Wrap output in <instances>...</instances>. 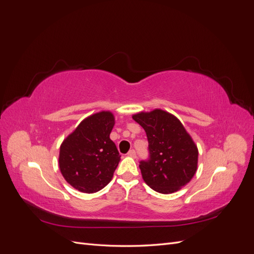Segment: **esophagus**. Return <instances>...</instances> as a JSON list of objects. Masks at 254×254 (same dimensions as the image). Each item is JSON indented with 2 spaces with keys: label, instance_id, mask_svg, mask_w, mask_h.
Returning <instances> with one entry per match:
<instances>
[{
  "label": "esophagus",
  "instance_id": "34e87169",
  "mask_svg": "<svg viewBox=\"0 0 254 254\" xmlns=\"http://www.w3.org/2000/svg\"><path fill=\"white\" fill-rule=\"evenodd\" d=\"M127 155H128L129 157H131V158H135V157H136V153H135V150H134V149L129 150Z\"/></svg>",
  "mask_w": 254,
  "mask_h": 254
}]
</instances>
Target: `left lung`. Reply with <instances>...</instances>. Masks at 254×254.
<instances>
[{"instance_id":"1","label":"left lung","mask_w":254,"mask_h":254,"mask_svg":"<svg viewBox=\"0 0 254 254\" xmlns=\"http://www.w3.org/2000/svg\"><path fill=\"white\" fill-rule=\"evenodd\" d=\"M132 119L144 128L150 158L142 161L143 180L161 194H172L191 180L197 172L198 148L182 123L162 109L137 112Z\"/></svg>"}]
</instances>
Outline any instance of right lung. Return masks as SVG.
<instances>
[{
	"instance_id": "right-lung-1",
	"label": "right lung",
	"mask_w": 254,
	"mask_h": 254,
	"mask_svg": "<svg viewBox=\"0 0 254 254\" xmlns=\"http://www.w3.org/2000/svg\"><path fill=\"white\" fill-rule=\"evenodd\" d=\"M115 118L99 111L83 119L60 145L58 164L64 180L81 193L104 189L117 170L121 156L110 139Z\"/></svg>"
}]
</instances>
